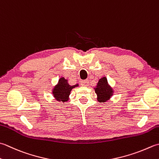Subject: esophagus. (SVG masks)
<instances>
[{
	"label": "esophagus",
	"mask_w": 159,
	"mask_h": 159,
	"mask_svg": "<svg viewBox=\"0 0 159 159\" xmlns=\"http://www.w3.org/2000/svg\"><path fill=\"white\" fill-rule=\"evenodd\" d=\"M80 84H81V85H83V86L88 87L89 85V80H83V81L80 82Z\"/></svg>",
	"instance_id": "obj_1"
}]
</instances>
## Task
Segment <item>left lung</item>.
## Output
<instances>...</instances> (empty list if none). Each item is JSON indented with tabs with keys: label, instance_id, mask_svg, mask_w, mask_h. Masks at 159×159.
I'll use <instances>...</instances> for the list:
<instances>
[{
	"label": "left lung",
	"instance_id": "1",
	"mask_svg": "<svg viewBox=\"0 0 159 159\" xmlns=\"http://www.w3.org/2000/svg\"><path fill=\"white\" fill-rule=\"evenodd\" d=\"M95 89V92L97 94V100L99 102H105L108 101L113 94L112 88L108 85L106 77H102L98 80Z\"/></svg>",
	"mask_w": 159,
	"mask_h": 159
}]
</instances>
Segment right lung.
Returning <instances> with one entry per match:
<instances>
[{
	"label": "right lung",
	"instance_id": "add662e5",
	"mask_svg": "<svg viewBox=\"0 0 159 159\" xmlns=\"http://www.w3.org/2000/svg\"><path fill=\"white\" fill-rule=\"evenodd\" d=\"M78 84L75 85L71 86L67 83V80L64 78H61L58 80V83L57 85L54 87L53 89V94L58 101L66 102L69 99V96L70 94V92L73 88L77 87Z\"/></svg>",
	"mask_w": 159,
	"mask_h": 159
}]
</instances>
